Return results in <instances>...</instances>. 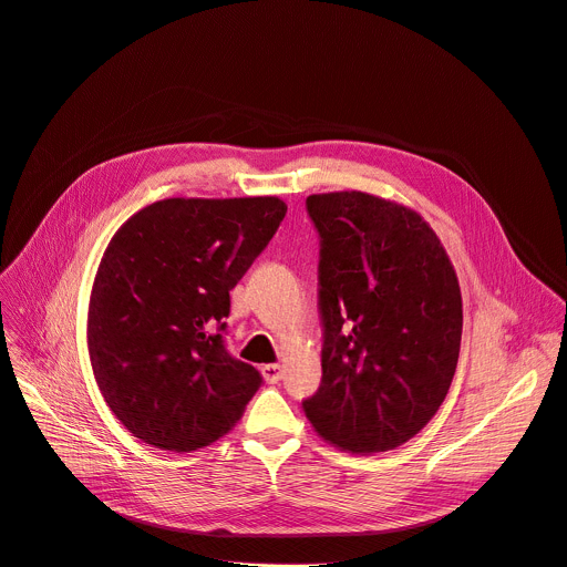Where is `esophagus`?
<instances>
[{
  "label": "esophagus",
  "instance_id": "1",
  "mask_svg": "<svg viewBox=\"0 0 567 567\" xmlns=\"http://www.w3.org/2000/svg\"><path fill=\"white\" fill-rule=\"evenodd\" d=\"M262 378H265L269 384L280 382V378H282V367H280V364H265V367H262Z\"/></svg>",
  "mask_w": 567,
  "mask_h": 567
}]
</instances>
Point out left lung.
<instances>
[{
    "label": "left lung",
    "instance_id": "left-lung-1",
    "mask_svg": "<svg viewBox=\"0 0 567 567\" xmlns=\"http://www.w3.org/2000/svg\"><path fill=\"white\" fill-rule=\"evenodd\" d=\"M321 237V386L302 400L328 443L386 452L416 436L452 384L463 310L430 224L367 192L307 196Z\"/></svg>",
    "mask_w": 567,
    "mask_h": 567
}]
</instances>
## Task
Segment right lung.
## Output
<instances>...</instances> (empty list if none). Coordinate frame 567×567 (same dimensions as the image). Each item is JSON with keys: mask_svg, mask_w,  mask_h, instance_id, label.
Returning a JSON list of instances; mask_svg holds the SVG:
<instances>
[{"mask_svg": "<svg viewBox=\"0 0 567 567\" xmlns=\"http://www.w3.org/2000/svg\"><path fill=\"white\" fill-rule=\"evenodd\" d=\"M287 205L278 196L165 198L111 239L87 307L101 395L140 441L192 452L228 434L262 375L224 343L230 289Z\"/></svg>", "mask_w": 567, "mask_h": 567, "instance_id": "1", "label": "right lung"}]
</instances>
